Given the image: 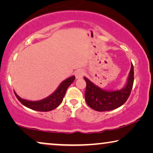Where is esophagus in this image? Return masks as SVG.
<instances>
[{
	"label": "esophagus",
	"instance_id": "esophagus-1",
	"mask_svg": "<svg viewBox=\"0 0 153 153\" xmlns=\"http://www.w3.org/2000/svg\"><path fill=\"white\" fill-rule=\"evenodd\" d=\"M84 71L83 70H79L75 72V76H76V79H81L82 78L83 75H84Z\"/></svg>",
	"mask_w": 153,
	"mask_h": 153
}]
</instances>
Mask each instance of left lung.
Returning <instances> with one entry per match:
<instances>
[{
  "mask_svg": "<svg viewBox=\"0 0 153 153\" xmlns=\"http://www.w3.org/2000/svg\"><path fill=\"white\" fill-rule=\"evenodd\" d=\"M85 100L88 105L97 111L114 110L125 103L130 95L134 83V66L131 63L127 84L119 91H106L92 83L86 77Z\"/></svg>",
  "mask_w": 153,
  "mask_h": 153,
  "instance_id": "left-lung-1",
  "label": "left lung"
}]
</instances>
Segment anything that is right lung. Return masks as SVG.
<instances>
[{"label":"right lung","instance_id":"1","mask_svg":"<svg viewBox=\"0 0 153 153\" xmlns=\"http://www.w3.org/2000/svg\"><path fill=\"white\" fill-rule=\"evenodd\" d=\"M74 76H72L70 77V78L67 79L66 80L63 81L60 83L59 87L58 88L57 90L53 94H51V95L45 98V99L39 100V101H28V100L22 99V98L16 95V93H14V94H15L16 97L19 101L23 105L30 108V109L38 111H50L55 109L56 108H57L60 105V103L62 102L65 95L67 89L72 84V83L74 81Z\"/></svg>","mask_w":153,"mask_h":153}]
</instances>
